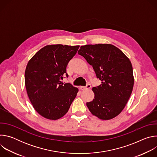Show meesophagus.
<instances>
[{
    "label": "esophagus",
    "instance_id": "obj_1",
    "mask_svg": "<svg viewBox=\"0 0 157 157\" xmlns=\"http://www.w3.org/2000/svg\"><path fill=\"white\" fill-rule=\"evenodd\" d=\"M91 87V86L90 84H87L86 86H80L79 87V89H81V90H85V89H89Z\"/></svg>",
    "mask_w": 157,
    "mask_h": 157
}]
</instances>
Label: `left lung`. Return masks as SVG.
<instances>
[{"mask_svg": "<svg viewBox=\"0 0 157 157\" xmlns=\"http://www.w3.org/2000/svg\"><path fill=\"white\" fill-rule=\"evenodd\" d=\"M78 54L91 66L101 84L93 87L94 99L86 103L91 114L102 120L117 116L132 92L134 78L130 59L111 44L81 46Z\"/></svg>", "mask_w": 157, "mask_h": 157, "instance_id": "left-lung-1", "label": "left lung"}]
</instances>
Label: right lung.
<instances>
[{
	"mask_svg": "<svg viewBox=\"0 0 157 157\" xmlns=\"http://www.w3.org/2000/svg\"><path fill=\"white\" fill-rule=\"evenodd\" d=\"M79 46L51 44L40 49L29 60L25 84L33 108L43 117L57 120L64 116L76 96L78 89L61 81L68 78L66 66Z\"/></svg>",
	"mask_w": 157,
	"mask_h": 157,
	"instance_id": "obj_1",
	"label": "right lung"
}]
</instances>
